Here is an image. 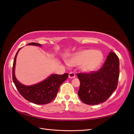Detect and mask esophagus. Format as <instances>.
I'll return each mask as SVG.
<instances>
[{"label":"esophagus","instance_id":"34e87169","mask_svg":"<svg viewBox=\"0 0 134 134\" xmlns=\"http://www.w3.org/2000/svg\"><path fill=\"white\" fill-rule=\"evenodd\" d=\"M75 78V74L74 72H70L69 74V78L70 79H72Z\"/></svg>","mask_w":134,"mask_h":134}]
</instances>
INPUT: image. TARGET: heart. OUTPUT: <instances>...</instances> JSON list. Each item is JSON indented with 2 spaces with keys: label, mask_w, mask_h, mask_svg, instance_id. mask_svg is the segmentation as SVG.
Listing matches in <instances>:
<instances>
[{
  "label": "heart",
  "mask_w": 134,
  "mask_h": 134,
  "mask_svg": "<svg viewBox=\"0 0 134 134\" xmlns=\"http://www.w3.org/2000/svg\"><path fill=\"white\" fill-rule=\"evenodd\" d=\"M103 61V54L100 50H82L75 53L67 59L71 66L80 65L83 72H91L97 70Z\"/></svg>",
  "instance_id": "heart-1"
}]
</instances>
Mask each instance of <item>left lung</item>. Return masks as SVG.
Masks as SVG:
<instances>
[{
    "label": "left lung",
    "mask_w": 134,
    "mask_h": 134,
    "mask_svg": "<svg viewBox=\"0 0 134 134\" xmlns=\"http://www.w3.org/2000/svg\"><path fill=\"white\" fill-rule=\"evenodd\" d=\"M80 81L78 96L83 103L96 105L106 101L116 89L119 76V60L110 52L102 68L90 73L77 74Z\"/></svg>",
    "instance_id": "8db88e82"
}]
</instances>
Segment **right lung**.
<instances>
[{
	"label": "right lung",
	"mask_w": 134,
	"mask_h": 134,
	"mask_svg": "<svg viewBox=\"0 0 134 134\" xmlns=\"http://www.w3.org/2000/svg\"><path fill=\"white\" fill-rule=\"evenodd\" d=\"M27 45L41 47V44L36 43H31ZM15 56L12 68L13 82L18 91L23 97L29 102L36 104H45L51 102L57 95L60 85L68 77V74L63 75L52 74L43 81L32 85H25L16 80L15 75V68L18 53Z\"/></svg>",
	"instance_id": "1"
}]
</instances>
